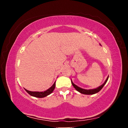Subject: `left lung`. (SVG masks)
I'll return each mask as SVG.
<instances>
[{"label": "left lung", "instance_id": "left-lung-1", "mask_svg": "<svg viewBox=\"0 0 128 128\" xmlns=\"http://www.w3.org/2000/svg\"><path fill=\"white\" fill-rule=\"evenodd\" d=\"M108 77H109V76L107 77V78H106V81H105L104 83H103L102 85H101L100 86H99L98 87H97V88H96L90 89V90H86V89H83V88H80V87H78V86L74 84L73 83L72 80H71V82H72V84L73 86L74 87V88L76 89L77 91H78V92H80V93L83 94H87V95H90V94H94L97 93V92H99L100 91L101 89L102 88V87H104V86L106 84V82H107V80L108 79Z\"/></svg>", "mask_w": 128, "mask_h": 128}]
</instances>
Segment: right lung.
Returning <instances> with one entry per match:
<instances>
[{
	"instance_id": "obj_1",
	"label": "right lung",
	"mask_w": 128,
	"mask_h": 128,
	"mask_svg": "<svg viewBox=\"0 0 128 128\" xmlns=\"http://www.w3.org/2000/svg\"><path fill=\"white\" fill-rule=\"evenodd\" d=\"M55 82L54 83V84L52 85L50 88L48 89V90H46V91H45V92H31V91H28L26 90V89H25V90L26 92H27L31 96H33V97H38V98H43V97H46L47 96L50 95V94H51L52 92H53V91L55 88Z\"/></svg>"
}]
</instances>
